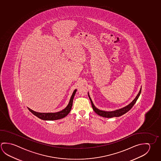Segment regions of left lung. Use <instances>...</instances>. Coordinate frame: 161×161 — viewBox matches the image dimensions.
I'll return each mask as SVG.
<instances>
[{
	"label": "left lung",
	"mask_w": 161,
	"mask_h": 161,
	"mask_svg": "<svg viewBox=\"0 0 161 161\" xmlns=\"http://www.w3.org/2000/svg\"><path fill=\"white\" fill-rule=\"evenodd\" d=\"M141 91H142V87L140 88L139 92L137 94L136 97H135L134 100L132 101L131 103H130L129 104H128L127 106H125V107H123V108H120V109H117V110L113 111H102V110L99 109L98 108H97L94 106V103L92 102L91 97H90L89 92H88V96H89L90 100V102H91V103H92V108H93V110L94 111L96 114H97L98 115H99L100 116L103 117L112 118V117H119V116H122V115H123L124 114H126L128 111H129L131 109L132 107L134 106L135 103L136 102L137 99L139 98L140 95Z\"/></svg>",
	"instance_id": "8db88e82"
}]
</instances>
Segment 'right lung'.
Returning a JSON list of instances; mask_svg holds the SVG:
<instances>
[{
	"mask_svg": "<svg viewBox=\"0 0 161 161\" xmlns=\"http://www.w3.org/2000/svg\"><path fill=\"white\" fill-rule=\"evenodd\" d=\"M76 91L77 89L74 90V92L72 94L71 97L70 98L69 104H68V105L67 106L66 108L64 109L63 110L59 111V112H55V113H40V112H37L33 111L29 107H27V108L34 115L36 116L38 118H39L41 119H42V120L53 121V120H57V119H63L64 117H65L66 116H67L68 114L71 111L74 97H75Z\"/></svg>",
	"mask_w": 161,
	"mask_h": 161,
	"instance_id": "1",
	"label": "right lung"
}]
</instances>
